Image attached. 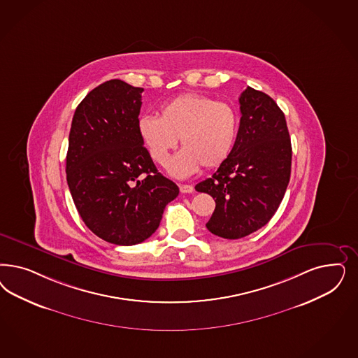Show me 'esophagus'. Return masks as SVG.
<instances>
[{
    "mask_svg": "<svg viewBox=\"0 0 358 358\" xmlns=\"http://www.w3.org/2000/svg\"><path fill=\"white\" fill-rule=\"evenodd\" d=\"M179 188H180V192H182V194H192L194 189H195L192 185H179Z\"/></svg>",
    "mask_w": 358,
    "mask_h": 358,
    "instance_id": "34e87169",
    "label": "esophagus"
}]
</instances>
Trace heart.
<instances>
[{"instance_id": "b5f03b06", "label": "heart", "mask_w": 358, "mask_h": 358, "mask_svg": "<svg viewBox=\"0 0 358 358\" xmlns=\"http://www.w3.org/2000/svg\"><path fill=\"white\" fill-rule=\"evenodd\" d=\"M138 133L151 158L161 166L167 164L180 137L185 148L173 157L170 173L188 176L201 166L215 169L229 158L238 133V115L231 105L212 97L183 93L162 105L159 117H141Z\"/></svg>"}]
</instances>
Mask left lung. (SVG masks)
Instances as JSON below:
<instances>
[{
    "instance_id": "left-lung-1",
    "label": "left lung",
    "mask_w": 358,
    "mask_h": 358,
    "mask_svg": "<svg viewBox=\"0 0 358 358\" xmlns=\"http://www.w3.org/2000/svg\"><path fill=\"white\" fill-rule=\"evenodd\" d=\"M241 120L231 155L197 192L215 199L207 229L228 240L265 227L285 196L291 173V139L277 103L248 87L240 96Z\"/></svg>"
}]
</instances>
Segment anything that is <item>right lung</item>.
I'll list each match as a JSON object with an SVG mask.
<instances>
[{
    "instance_id": "add662e5",
    "label": "right lung",
    "mask_w": 358,
    "mask_h": 358,
    "mask_svg": "<svg viewBox=\"0 0 358 358\" xmlns=\"http://www.w3.org/2000/svg\"><path fill=\"white\" fill-rule=\"evenodd\" d=\"M142 92L105 81L78 105L69 131L66 173L78 212L97 237L124 246L148 240L179 195L139 137Z\"/></svg>"
}]
</instances>
